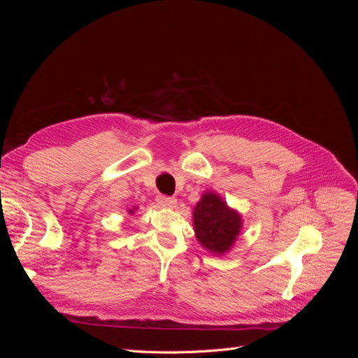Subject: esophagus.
Instances as JSON below:
<instances>
[{"instance_id":"1","label":"esophagus","mask_w":358,"mask_h":358,"mask_svg":"<svg viewBox=\"0 0 358 358\" xmlns=\"http://www.w3.org/2000/svg\"><path fill=\"white\" fill-rule=\"evenodd\" d=\"M157 201L159 206H162V208H167V209H175L178 204V201L175 199L167 197V196H158Z\"/></svg>"}]
</instances>
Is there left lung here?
<instances>
[{
  "label": "left lung",
  "mask_w": 358,
  "mask_h": 358,
  "mask_svg": "<svg viewBox=\"0 0 358 358\" xmlns=\"http://www.w3.org/2000/svg\"><path fill=\"white\" fill-rule=\"evenodd\" d=\"M192 218L197 241L213 255L229 252L242 230V216L213 191L203 194Z\"/></svg>",
  "instance_id": "left-lung-1"
}]
</instances>
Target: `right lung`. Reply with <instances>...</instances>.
Here are the masks:
<instances>
[{"label": "right lung", "instance_id": "obj_1", "mask_svg": "<svg viewBox=\"0 0 358 358\" xmlns=\"http://www.w3.org/2000/svg\"><path fill=\"white\" fill-rule=\"evenodd\" d=\"M137 208H133V209H129V213H131V215H134V210H136Z\"/></svg>", "mask_w": 358, "mask_h": 358}]
</instances>
